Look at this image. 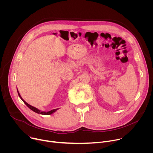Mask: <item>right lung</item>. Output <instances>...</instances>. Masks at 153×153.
Masks as SVG:
<instances>
[{"mask_svg": "<svg viewBox=\"0 0 153 153\" xmlns=\"http://www.w3.org/2000/svg\"><path fill=\"white\" fill-rule=\"evenodd\" d=\"M17 91L18 95H19V97L21 99V100L24 102V103L30 109V110H31L32 111H33L34 112H35V113H37V114H42V115H50V114H53L54 113H55L57 110H59V108H57V109H54V110H51V111H41V110H39L38 108H36V107H34V106H31V105L28 104L27 102H26L22 99V97H21V96H20L19 92L17 88Z\"/></svg>", "mask_w": 153, "mask_h": 153, "instance_id": "right-lung-1", "label": "right lung"}]
</instances>
